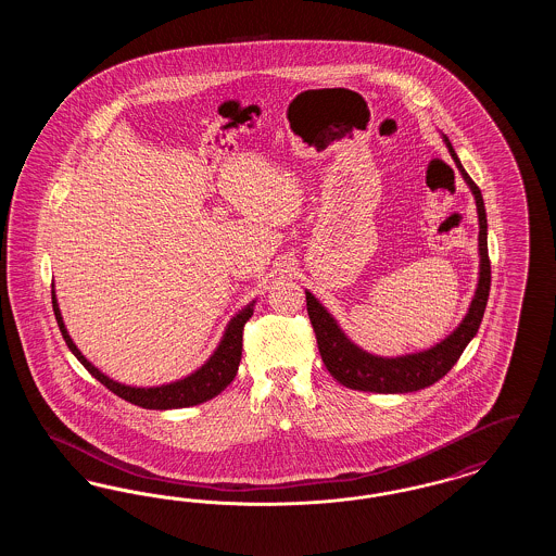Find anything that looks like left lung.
<instances>
[{"mask_svg":"<svg viewBox=\"0 0 556 556\" xmlns=\"http://www.w3.org/2000/svg\"><path fill=\"white\" fill-rule=\"evenodd\" d=\"M446 146L460 175L465 177V181L469 184L476 195L477 216H479V283H477L469 313L444 342L433 345L431 350L397 356V358H381L352 344L333 317L318 304L317 298L311 291H306V308L317 336L320 358L327 370L333 375V379H338L350 390L375 392V394H406V392H419L424 388H429L456 365L463 350L476 338L477 329L481 325L488 295H490V281H492L490 256H488L485 206H483L479 187L465 173L448 139H446Z\"/></svg>","mask_w":556,"mask_h":556,"instance_id":"left-lung-1","label":"left lung"}]
</instances>
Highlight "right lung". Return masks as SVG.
I'll return each instance as SVG.
<instances>
[{
    "label": "right lung",
    "mask_w": 556,
    "mask_h": 556,
    "mask_svg": "<svg viewBox=\"0 0 556 556\" xmlns=\"http://www.w3.org/2000/svg\"><path fill=\"white\" fill-rule=\"evenodd\" d=\"M53 315L58 320V327L62 331V338L66 345L71 348V352L79 358L80 365L89 370L100 383H104L110 392H114L116 396L137 404L141 408H150V410H168V408H186V406H195L202 404L211 397L218 396L236 377L238 372L239 361H241V342H243V325L254 315V302L248 304L238 317L231 318L223 340L218 348L214 350L211 358L206 361V365H202L195 372H191L186 379L168 383V386H160V388H131V386H123L118 381H112L104 372L96 369L83 354L79 348L73 344L64 320L58 308V300L52 290Z\"/></svg>",
    "instance_id": "1"
}]
</instances>
